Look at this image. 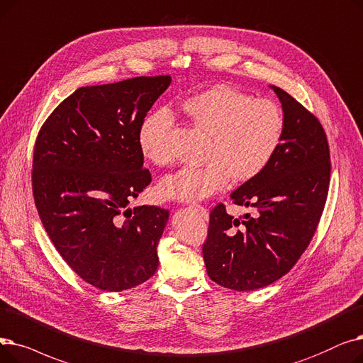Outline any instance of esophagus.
Here are the masks:
<instances>
[{
	"mask_svg": "<svg viewBox=\"0 0 363 363\" xmlns=\"http://www.w3.org/2000/svg\"><path fill=\"white\" fill-rule=\"evenodd\" d=\"M194 206V208L196 210V211H199V214L206 220V218H208V211H206V208H205V206H202V205H192Z\"/></svg>",
	"mask_w": 363,
	"mask_h": 363,
	"instance_id": "34e87169",
	"label": "esophagus"
}]
</instances>
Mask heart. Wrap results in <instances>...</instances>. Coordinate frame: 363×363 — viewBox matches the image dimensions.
Listing matches in <instances>:
<instances>
[{"label": "heart", "mask_w": 363, "mask_h": 363, "mask_svg": "<svg viewBox=\"0 0 363 363\" xmlns=\"http://www.w3.org/2000/svg\"><path fill=\"white\" fill-rule=\"evenodd\" d=\"M192 125L206 139L201 167H184L164 177L158 194L165 199L195 202L210 198L228 184L245 183L269 167L278 153L284 134L285 116L274 101L255 99L232 85L218 84L206 89L182 105ZM174 118L167 109L147 115L139 128V146L155 165L167 167L174 157L168 146V134Z\"/></svg>", "instance_id": "b5f03b06"}]
</instances>
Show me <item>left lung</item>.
<instances>
[{
  "label": "left lung",
  "mask_w": 363,
  "mask_h": 363,
  "mask_svg": "<svg viewBox=\"0 0 363 363\" xmlns=\"http://www.w3.org/2000/svg\"><path fill=\"white\" fill-rule=\"evenodd\" d=\"M270 89L285 116L282 145L260 176L230 195L254 213L235 218L218 203L202 247L210 278L235 291L267 286L294 267L316 232L330 187V146L318 118L282 89Z\"/></svg>",
  "instance_id": "1"
}]
</instances>
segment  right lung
<instances>
[{
	"label": "right lung",
	"mask_w": 363,
	"mask_h": 363,
	"mask_svg": "<svg viewBox=\"0 0 363 363\" xmlns=\"http://www.w3.org/2000/svg\"><path fill=\"white\" fill-rule=\"evenodd\" d=\"M169 84L161 75L81 87L37 137L32 191L43 226L67 266L101 291L134 288L158 267L168 211L128 203L152 180L137 135Z\"/></svg>",
	"instance_id": "obj_1"
}]
</instances>
